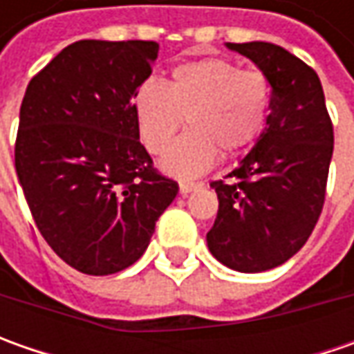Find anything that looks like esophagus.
I'll use <instances>...</instances> for the list:
<instances>
[{"label":"esophagus","instance_id":"1","mask_svg":"<svg viewBox=\"0 0 354 354\" xmlns=\"http://www.w3.org/2000/svg\"><path fill=\"white\" fill-rule=\"evenodd\" d=\"M201 187V183H189V181H181L179 183V191H181V195H189L191 191H195V189H198Z\"/></svg>","mask_w":354,"mask_h":354}]
</instances>
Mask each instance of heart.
<instances>
[{
    "instance_id": "b5f03b06",
    "label": "heart",
    "mask_w": 354,
    "mask_h": 354,
    "mask_svg": "<svg viewBox=\"0 0 354 354\" xmlns=\"http://www.w3.org/2000/svg\"><path fill=\"white\" fill-rule=\"evenodd\" d=\"M272 106V82L258 68H240L228 59L183 62L167 84L145 80L133 94V116L145 149L161 156L187 118L192 128L161 169L173 177H198L214 165L218 149L236 153L264 131Z\"/></svg>"
}]
</instances>
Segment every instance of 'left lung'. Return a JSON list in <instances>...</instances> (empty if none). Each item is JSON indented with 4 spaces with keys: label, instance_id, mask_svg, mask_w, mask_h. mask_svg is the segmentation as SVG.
I'll use <instances>...</instances> for the list:
<instances>
[{
    "label": "left lung",
    "instance_id": "left-lung-1",
    "mask_svg": "<svg viewBox=\"0 0 354 354\" xmlns=\"http://www.w3.org/2000/svg\"><path fill=\"white\" fill-rule=\"evenodd\" d=\"M272 82L264 131L225 181L207 232L211 254L226 268L256 274L288 262L307 242L325 203L333 124L317 73L286 48L252 41L226 43Z\"/></svg>",
    "mask_w": 354,
    "mask_h": 354
}]
</instances>
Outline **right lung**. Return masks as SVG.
<instances>
[{
    "mask_svg": "<svg viewBox=\"0 0 354 354\" xmlns=\"http://www.w3.org/2000/svg\"><path fill=\"white\" fill-rule=\"evenodd\" d=\"M157 50L156 41H76L25 90L15 171L39 232L82 274L138 262L179 193L153 167L133 116Z\"/></svg>",
    "mask_w": 354,
    "mask_h": 354,
    "instance_id": "add662e5",
    "label": "right lung"
}]
</instances>
